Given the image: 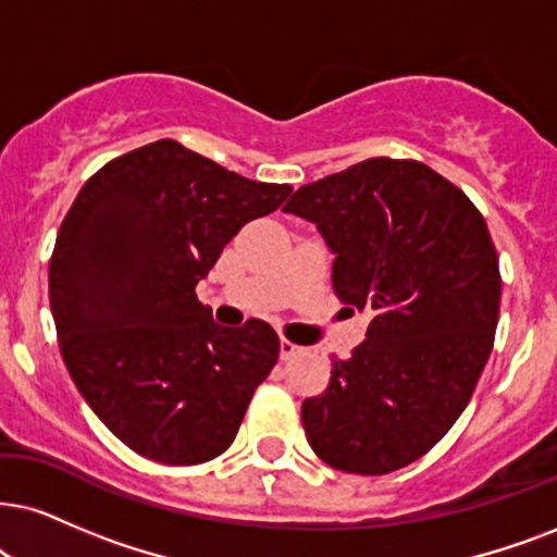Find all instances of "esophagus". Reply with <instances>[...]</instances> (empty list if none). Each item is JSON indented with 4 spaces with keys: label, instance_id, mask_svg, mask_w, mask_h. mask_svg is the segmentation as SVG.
Returning <instances> with one entry per match:
<instances>
[{
    "label": "esophagus",
    "instance_id": "34e87169",
    "mask_svg": "<svg viewBox=\"0 0 557 557\" xmlns=\"http://www.w3.org/2000/svg\"><path fill=\"white\" fill-rule=\"evenodd\" d=\"M302 347H298V344H293L290 339H280V360H293L295 355H300Z\"/></svg>",
    "mask_w": 557,
    "mask_h": 557
}]
</instances>
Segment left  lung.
<instances>
[{"instance_id":"8db88e82","label":"left lung","mask_w":557,"mask_h":557,"mask_svg":"<svg viewBox=\"0 0 557 557\" xmlns=\"http://www.w3.org/2000/svg\"><path fill=\"white\" fill-rule=\"evenodd\" d=\"M283 210L315 223L336 298L370 313L364 342L302 400L308 445L344 473L406 468L466 411L494 349L502 274L488 226L434 169L388 157L302 185Z\"/></svg>"}]
</instances>
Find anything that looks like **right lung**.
<instances>
[{
  "mask_svg": "<svg viewBox=\"0 0 557 557\" xmlns=\"http://www.w3.org/2000/svg\"><path fill=\"white\" fill-rule=\"evenodd\" d=\"M290 193L169 138L84 182L55 236L48 298L69 375L133 453L197 466L234 442L280 339L259 319L218 326L195 287Z\"/></svg>",
  "mask_w": 557,
  "mask_h": 557,
  "instance_id": "add662e5",
  "label": "right lung"
}]
</instances>
